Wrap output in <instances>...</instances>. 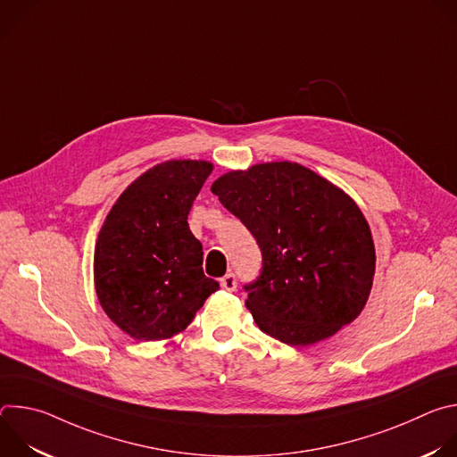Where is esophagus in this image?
Segmentation results:
<instances>
[{"mask_svg":"<svg viewBox=\"0 0 457 457\" xmlns=\"http://www.w3.org/2000/svg\"><path fill=\"white\" fill-rule=\"evenodd\" d=\"M220 287L224 291L233 293L237 289V277H235V273H228L224 278H220Z\"/></svg>","mask_w":457,"mask_h":457,"instance_id":"obj_1","label":"esophagus"}]
</instances>
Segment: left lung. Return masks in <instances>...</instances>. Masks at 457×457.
I'll use <instances>...</instances> for the list:
<instances>
[{
	"label": "left lung",
	"instance_id": "8db88e82",
	"mask_svg": "<svg viewBox=\"0 0 457 457\" xmlns=\"http://www.w3.org/2000/svg\"><path fill=\"white\" fill-rule=\"evenodd\" d=\"M254 237L260 275L244 286L256 325L287 345L338 333L365 307L376 253L351 197L296 162L229 171L212 186Z\"/></svg>",
	"mask_w": 457,
	"mask_h": 457
}]
</instances>
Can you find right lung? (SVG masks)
Masks as SVG:
<instances>
[{
	"label": "right lung",
	"mask_w": 457,
	"mask_h": 457,
	"mask_svg": "<svg viewBox=\"0 0 457 457\" xmlns=\"http://www.w3.org/2000/svg\"><path fill=\"white\" fill-rule=\"evenodd\" d=\"M212 173L204 161H168L129 184L101 228L96 291L108 318L136 340L186 329L220 286L203 270L187 215Z\"/></svg>",
	"instance_id": "right-lung-1"
}]
</instances>
